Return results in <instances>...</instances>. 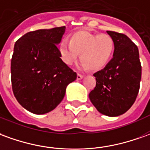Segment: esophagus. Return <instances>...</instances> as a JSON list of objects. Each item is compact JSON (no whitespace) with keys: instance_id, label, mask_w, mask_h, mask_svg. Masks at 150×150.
<instances>
[{"instance_id":"obj_1","label":"esophagus","mask_w":150,"mask_h":150,"mask_svg":"<svg viewBox=\"0 0 150 150\" xmlns=\"http://www.w3.org/2000/svg\"><path fill=\"white\" fill-rule=\"evenodd\" d=\"M83 78V75H80V74H78V75H77V79H78V80L82 79Z\"/></svg>"}]
</instances>
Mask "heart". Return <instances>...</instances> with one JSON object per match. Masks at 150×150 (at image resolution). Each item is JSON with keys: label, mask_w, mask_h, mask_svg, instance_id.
I'll list each match as a JSON object with an SVG mask.
<instances>
[{"label": "heart", "mask_w": 150, "mask_h": 150, "mask_svg": "<svg viewBox=\"0 0 150 150\" xmlns=\"http://www.w3.org/2000/svg\"><path fill=\"white\" fill-rule=\"evenodd\" d=\"M114 39L107 34L79 31L70 36V42L62 40L58 52L62 61L67 66L80 60L92 71L101 70L110 62L115 54Z\"/></svg>", "instance_id": "1"}]
</instances>
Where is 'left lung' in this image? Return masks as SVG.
<instances>
[{"label":"left lung","mask_w":150,"mask_h":150,"mask_svg":"<svg viewBox=\"0 0 150 150\" xmlns=\"http://www.w3.org/2000/svg\"><path fill=\"white\" fill-rule=\"evenodd\" d=\"M114 39V57L105 67L96 72V87L89 99L102 115L115 117L133 105L140 89L141 65L137 46L126 35L107 31Z\"/></svg>","instance_id":"obj_1"}]
</instances>
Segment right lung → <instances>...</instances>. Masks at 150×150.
I'll list each match as a JSON object with an SVG mask.
<instances>
[{
	"mask_svg": "<svg viewBox=\"0 0 150 150\" xmlns=\"http://www.w3.org/2000/svg\"><path fill=\"white\" fill-rule=\"evenodd\" d=\"M66 28L30 31L14 45L11 83L14 97L27 110L49 113L62 100L76 73L62 61L57 45Z\"/></svg>",
	"mask_w": 150,
	"mask_h": 150,
	"instance_id": "right-lung-1",
	"label": "right lung"
}]
</instances>
